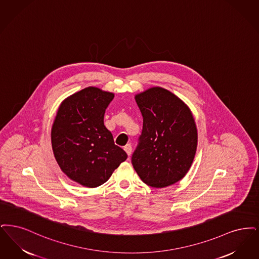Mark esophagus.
<instances>
[{
    "instance_id": "obj_1",
    "label": "esophagus",
    "mask_w": 259,
    "mask_h": 259,
    "mask_svg": "<svg viewBox=\"0 0 259 259\" xmlns=\"http://www.w3.org/2000/svg\"><path fill=\"white\" fill-rule=\"evenodd\" d=\"M124 150L125 151V153L127 154V156H131L132 151H133V148H132L131 144H126V145L124 147Z\"/></svg>"
}]
</instances>
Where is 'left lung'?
I'll use <instances>...</instances> for the list:
<instances>
[{"label": "left lung", "instance_id": "obj_1", "mask_svg": "<svg viewBox=\"0 0 259 259\" xmlns=\"http://www.w3.org/2000/svg\"><path fill=\"white\" fill-rule=\"evenodd\" d=\"M135 101L143 127L132 163L148 186L168 187L191 168L197 147L194 119L179 98L159 87L136 95Z\"/></svg>", "mask_w": 259, "mask_h": 259}]
</instances>
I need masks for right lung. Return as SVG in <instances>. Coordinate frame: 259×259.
Masks as SVG:
<instances>
[{
  "label": "right lung",
  "instance_id": "add662e5",
  "mask_svg": "<svg viewBox=\"0 0 259 259\" xmlns=\"http://www.w3.org/2000/svg\"><path fill=\"white\" fill-rule=\"evenodd\" d=\"M114 94L88 87L62 102L51 131L57 162L69 179L96 188L110 178L127 155L114 143L104 113Z\"/></svg>",
  "mask_w": 259,
  "mask_h": 259
}]
</instances>
